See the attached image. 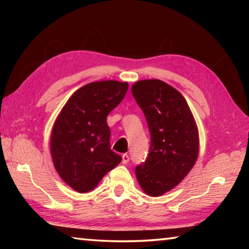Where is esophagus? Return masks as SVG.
I'll return each instance as SVG.
<instances>
[{"label":"esophagus","mask_w":249,"mask_h":249,"mask_svg":"<svg viewBox=\"0 0 249 249\" xmlns=\"http://www.w3.org/2000/svg\"><path fill=\"white\" fill-rule=\"evenodd\" d=\"M129 161V156L127 154H124L122 156V162L123 163H127Z\"/></svg>","instance_id":"1"}]
</instances>
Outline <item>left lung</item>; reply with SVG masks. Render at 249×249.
Returning a JSON list of instances; mask_svg holds the SVG:
<instances>
[{"instance_id":"obj_1","label":"left lung","mask_w":249,"mask_h":249,"mask_svg":"<svg viewBox=\"0 0 249 249\" xmlns=\"http://www.w3.org/2000/svg\"><path fill=\"white\" fill-rule=\"evenodd\" d=\"M132 93L150 132L148 157L135 174L146 195L159 196L177 187L195 166L199 132L187 101L168 83L141 80L133 84Z\"/></svg>"}]
</instances>
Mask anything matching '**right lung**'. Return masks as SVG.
<instances>
[{
	"label": "right lung",
	"mask_w": 249,
	"mask_h": 249,
	"mask_svg": "<svg viewBox=\"0 0 249 249\" xmlns=\"http://www.w3.org/2000/svg\"><path fill=\"white\" fill-rule=\"evenodd\" d=\"M128 83L115 80L88 83L67 101L50 138L54 169L80 193L89 192L122 161L111 149L108 113L119 105Z\"/></svg>",
	"instance_id": "1"
}]
</instances>
